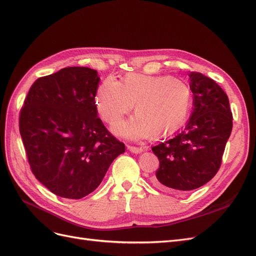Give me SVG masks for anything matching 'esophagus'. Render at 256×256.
Here are the masks:
<instances>
[{
	"label": "esophagus",
	"instance_id": "1",
	"mask_svg": "<svg viewBox=\"0 0 256 256\" xmlns=\"http://www.w3.org/2000/svg\"><path fill=\"white\" fill-rule=\"evenodd\" d=\"M127 148L129 152H134V154H140L144 150V148H142V147H136V146H128Z\"/></svg>",
	"mask_w": 256,
	"mask_h": 256
}]
</instances>
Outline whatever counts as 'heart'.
Wrapping results in <instances>:
<instances>
[{"label":"heart","instance_id":"1","mask_svg":"<svg viewBox=\"0 0 256 256\" xmlns=\"http://www.w3.org/2000/svg\"><path fill=\"white\" fill-rule=\"evenodd\" d=\"M134 102L138 113L115 124L114 132L128 138L164 136L176 132L187 120L192 92L187 83L172 76L142 74H128L122 83L108 76L96 92V109L106 122L118 120Z\"/></svg>","mask_w":256,"mask_h":256}]
</instances>
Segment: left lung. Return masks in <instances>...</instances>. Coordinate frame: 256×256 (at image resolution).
Returning <instances> with one entry per match:
<instances>
[{
  "instance_id": "8db88e82",
  "label": "left lung",
  "mask_w": 256,
  "mask_h": 256,
  "mask_svg": "<svg viewBox=\"0 0 256 256\" xmlns=\"http://www.w3.org/2000/svg\"><path fill=\"white\" fill-rule=\"evenodd\" d=\"M193 108L184 128L152 150L159 159L154 184L161 190L187 192L208 182L221 166L233 128L228 95L212 79L190 72Z\"/></svg>"
}]
</instances>
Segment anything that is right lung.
<instances>
[{"label": "right lung", "mask_w": 256, "mask_h": 256, "mask_svg": "<svg viewBox=\"0 0 256 256\" xmlns=\"http://www.w3.org/2000/svg\"><path fill=\"white\" fill-rule=\"evenodd\" d=\"M100 78L88 67H66L37 79L20 111L19 129L33 174L62 198L94 191L125 145L98 118Z\"/></svg>", "instance_id": "obj_1"}]
</instances>
